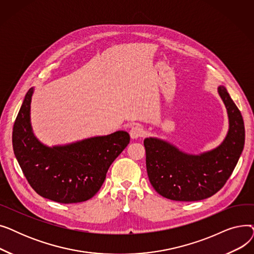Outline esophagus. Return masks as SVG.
I'll return each instance as SVG.
<instances>
[{"mask_svg": "<svg viewBox=\"0 0 254 254\" xmlns=\"http://www.w3.org/2000/svg\"><path fill=\"white\" fill-rule=\"evenodd\" d=\"M144 134H145L144 128H143L141 126H135V127H132L131 129L129 130V135H130V138H131V139L141 138V137L144 136Z\"/></svg>", "mask_w": 254, "mask_h": 254, "instance_id": "esophagus-1", "label": "esophagus"}]
</instances>
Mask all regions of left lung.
Returning a JSON list of instances; mask_svg holds the SVG:
<instances>
[{"instance_id":"left-lung-1","label":"left lung","mask_w":254,"mask_h":254,"mask_svg":"<svg viewBox=\"0 0 254 254\" xmlns=\"http://www.w3.org/2000/svg\"><path fill=\"white\" fill-rule=\"evenodd\" d=\"M218 93L228 111L230 127L215 149L193 155L161 139L144 140L146 169L157 193L173 201H201L220 190L232 175L244 148L245 127L226 88L219 86Z\"/></svg>"}]
</instances>
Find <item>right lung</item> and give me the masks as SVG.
Masks as SVG:
<instances>
[{"label": "right lung", "instance_id": "1", "mask_svg": "<svg viewBox=\"0 0 254 254\" xmlns=\"http://www.w3.org/2000/svg\"><path fill=\"white\" fill-rule=\"evenodd\" d=\"M26 92L12 132L13 150L26 180L41 196L62 204L87 201L101 189L114 159L129 143L127 131L48 147L34 135Z\"/></svg>", "mask_w": 254, "mask_h": 254}]
</instances>
